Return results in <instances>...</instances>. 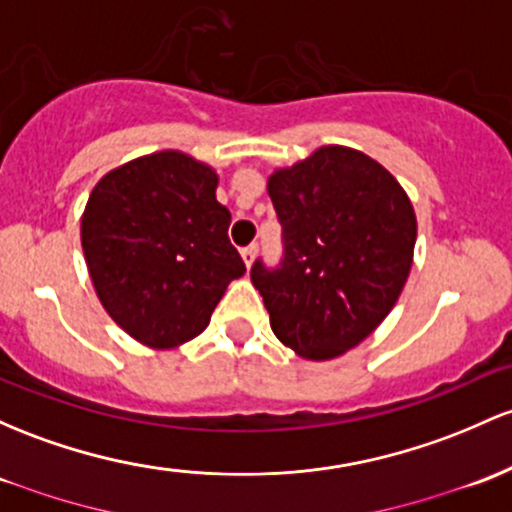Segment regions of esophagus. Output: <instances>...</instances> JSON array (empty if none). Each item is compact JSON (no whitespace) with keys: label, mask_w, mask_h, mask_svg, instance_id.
Returning <instances> with one entry per match:
<instances>
[{"label":"esophagus","mask_w":512,"mask_h":512,"mask_svg":"<svg viewBox=\"0 0 512 512\" xmlns=\"http://www.w3.org/2000/svg\"><path fill=\"white\" fill-rule=\"evenodd\" d=\"M240 255H243V262H245V267L250 269V267H252V262H255V255H257V245H247V247H243V252H240Z\"/></svg>","instance_id":"34e87169"}]
</instances>
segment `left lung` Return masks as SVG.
<instances>
[{"label": "left lung", "instance_id": "obj_1", "mask_svg": "<svg viewBox=\"0 0 512 512\" xmlns=\"http://www.w3.org/2000/svg\"><path fill=\"white\" fill-rule=\"evenodd\" d=\"M267 194L284 228L279 269L250 279L284 347L311 362L345 355L396 306L413 267L418 221L406 189L374 157L320 145L277 167Z\"/></svg>", "mask_w": 512, "mask_h": 512}]
</instances>
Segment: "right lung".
<instances>
[{
    "mask_svg": "<svg viewBox=\"0 0 512 512\" xmlns=\"http://www.w3.org/2000/svg\"><path fill=\"white\" fill-rule=\"evenodd\" d=\"M216 187L211 165L157 150L106 172L84 206L82 252L97 299L150 350L204 333L228 284L245 274Z\"/></svg>",
    "mask_w": 512,
    "mask_h": 512,
    "instance_id": "add662e5",
    "label": "right lung"
}]
</instances>
